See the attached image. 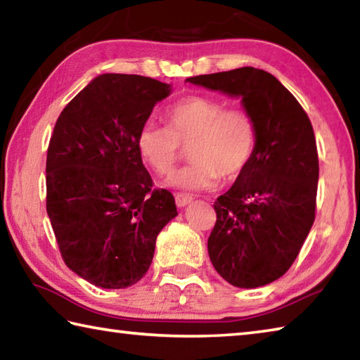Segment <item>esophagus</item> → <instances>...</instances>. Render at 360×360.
I'll return each instance as SVG.
<instances>
[{
	"instance_id": "esophagus-1",
	"label": "esophagus",
	"mask_w": 360,
	"mask_h": 360,
	"mask_svg": "<svg viewBox=\"0 0 360 360\" xmlns=\"http://www.w3.org/2000/svg\"><path fill=\"white\" fill-rule=\"evenodd\" d=\"M192 200L193 198L188 193H174V201H176V205H178L179 207L187 206Z\"/></svg>"
}]
</instances>
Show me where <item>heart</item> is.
<instances>
[{"label": "heart", "instance_id": "obj_1", "mask_svg": "<svg viewBox=\"0 0 360 360\" xmlns=\"http://www.w3.org/2000/svg\"><path fill=\"white\" fill-rule=\"evenodd\" d=\"M165 122L145 124L136 148L153 172L168 174L188 146L192 160L172 176L169 184L174 187L205 191L219 178L236 179L257 151L258 132L252 115L214 97L187 96L174 102L165 112Z\"/></svg>", "mask_w": 360, "mask_h": 360}]
</instances>
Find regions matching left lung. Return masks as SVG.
Listing matches in <instances>:
<instances>
[{
  "mask_svg": "<svg viewBox=\"0 0 360 360\" xmlns=\"http://www.w3.org/2000/svg\"><path fill=\"white\" fill-rule=\"evenodd\" d=\"M187 82L243 97L257 124L250 165L214 202L211 263L228 283L258 288L290 269L315 220L318 149L305 110L276 77L255 68Z\"/></svg>",
  "mask_w": 360,
  "mask_h": 360,
  "instance_id": "1",
  "label": "left lung"
}]
</instances>
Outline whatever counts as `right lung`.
<instances>
[{
    "mask_svg": "<svg viewBox=\"0 0 360 360\" xmlns=\"http://www.w3.org/2000/svg\"><path fill=\"white\" fill-rule=\"evenodd\" d=\"M169 84L103 74L72 99L47 151V214L61 257L89 283L135 285L153 263L155 239L178 215L172 192L153 188L136 139Z\"/></svg>",
    "mask_w": 360,
    "mask_h": 360,
    "instance_id": "add662e5",
    "label": "right lung"
}]
</instances>
